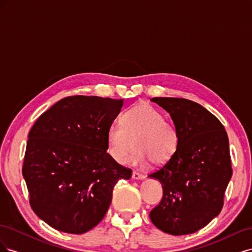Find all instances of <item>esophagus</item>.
<instances>
[{"label": "esophagus", "instance_id": "obj_1", "mask_svg": "<svg viewBox=\"0 0 252 252\" xmlns=\"http://www.w3.org/2000/svg\"><path fill=\"white\" fill-rule=\"evenodd\" d=\"M145 178V175L143 173H140L138 171H133L132 172V179L133 180H142Z\"/></svg>", "mask_w": 252, "mask_h": 252}]
</instances>
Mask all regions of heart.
<instances>
[{"instance_id": "obj_1", "label": "heart", "mask_w": 252, "mask_h": 252, "mask_svg": "<svg viewBox=\"0 0 252 252\" xmlns=\"http://www.w3.org/2000/svg\"><path fill=\"white\" fill-rule=\"evenodd\" d=\"M132 164L146 166L150 162L163 165L173 157L180 145V132L172 122L148 103H140L127 109L120 123H112L107 130V149L119 164H124L128 155Z\"/></svg>"}]
</instances>
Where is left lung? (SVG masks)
Wrapping results in <instances>:
<instances>
[{"label": "left lung", "instance_id": "8db88e82", "mask_svg": "<svg viewBox=\"0 0 252 252\" xmlns=\"http://www.w3.org/2000/svg\"><path fill=\"white\" fill-rule=\"evenodd\" d=\"M169 112L180 132L173 157L149 174L161 182L163 197L149 213L159 230L196 232L220 212L232 175L229 141L223 124L203 106L182 97H152Z\"/></svg>", "mask_w": 252, "mask_h": 252}]
</instances>
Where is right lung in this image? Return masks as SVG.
Instances as JSON below:
<instances>
[{"label": "right lung", "instance_id": "right-lung-1", "mask_svg": "<svg viewBox=\"0 0 252 252\" xmlns=\"http://www.w3.org/2000/svg\"><path fill=\"white\" fill-rule=\"evenodd\" d=\"M124 100L62 98L30 129L22 173L35 215L55 229L82 234L107 212L112 191L132 170L107 151V130Z\"/></svg>", "mask_w": 252, "mask_h": 252}]
</instances>
